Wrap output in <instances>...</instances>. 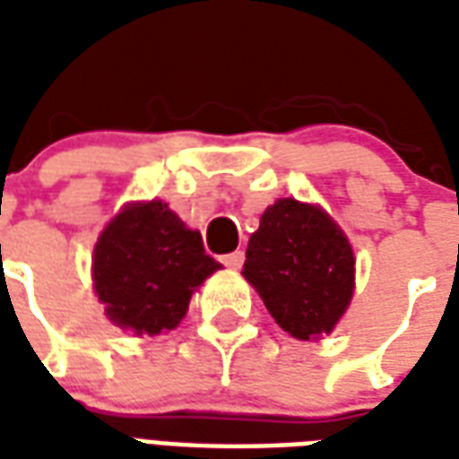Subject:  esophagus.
Returning <instances> with one entry per match:
<instances>
[{"label":"esophagus","mask_w":459,"mask_h":459,"mask_svg":"<svg viewBox=\"0 0 459 459\" xmlns=\"http://www.w3.org/2000/svg\"><path fill=\"white\" fill-rule=\"evenodd\" d=\"M243 260H246V253L243 250H233V253H226V255H221V263L226 265V268L238 270L243 265Z\"/></svg>","instance_id":"1"}]
</instances>
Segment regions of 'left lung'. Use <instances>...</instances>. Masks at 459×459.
Returning <instances> with one entry per match:
<instances>
[{"mask_svg": "<svg viewBox=\"0 0 459 459\" xmlns=\"http://www.w3.org/2000/svg\"><path fill=\"white\" fill-rule=\"evenodd\" d=\"M243 278L295 339L329 334L354 292V253L317 206L280 199L250 236Z\"/></svg>", "mask_w": 459, "mask_h": 459, "instance_id": "1", "label": "left lung"}]
</instances>
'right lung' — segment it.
<instances>
[{"label": "right lung", "mask_w": 459, "mask_h": 459, "mask_svg": "<svg viewBox=\"0 0 459 459\" xmlns=\"http://www.w3.org/2000/svg\"><path fill=\"white\" fill-rule=\"evenodd\" d=\"M221 265L206 255L199 230L186 229L161 201L117 213L93 255V282L115 327L134 334L174 329L194 290Z\"/></svg>", "instance_id": "1"}]
</instances>
